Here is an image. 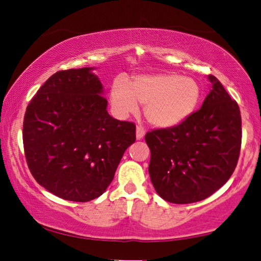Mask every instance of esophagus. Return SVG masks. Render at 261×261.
<instances>
[{"instance_id": "esophagus-1", "label": "esophagus", "mask_w": 261, "mask_h": 261, "mask_svg": "<svg viewBox=\"0 0 261 261\" xmlns=\"http://www.w3.org/2000/svg\"><path fill=\"white\" fill-rule=\"evenodd\" d=\"M144 135H145L144 127H142V126H138V127H136V139H138V140L143 139Z\"/></svg>"}]
</instances>
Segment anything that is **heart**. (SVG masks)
<instances>
[{
	"label": "heart",
	"mask_w": 261,
	"mask_h": 261,
	"mask_svg": "<svg viewBox=\"0 0 261 261\" xmlns=\"http://www.w3.org/2000/svg\"><path fill=\"white\" fill-rule=\"evenodd\" d=\"M202 97V89L190 76L176 73H156L135 76L112 85L110 100L119 117L135 113L145 105V117L158 128H173L193 116Z\"/></svg>",
	"instance_id": "obj_1"
}]
</instances>
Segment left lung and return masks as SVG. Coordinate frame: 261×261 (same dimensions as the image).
<instances>
[{"label": "left lung", "instance_id": "8db88e82", "mask_svg": "<svg viewBox=\"0 0 261 261\" xmlns=\"http://www.w3.org/2000/svg\"><path fill=\"white\" fill-rule=\"evenodd\" d=\"M212 89L202 108L173 128L148 132L149 174L157 194L174 204L207 198L229 180L240 157L239 104L221 82L208 75Z\"/></svg>", "mask_w": 261, "mask_h": 261}]
</instances>
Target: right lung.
Instances as JSON below:
<instances>
[{"mask_svg":"<svg viewBox=\"0 0 261 261\" xmlns=\"http://www.w3.org/2000/svg\"><path fill=\"white\" fill-rule=\"evenodd\" d=\"M93 67L58 71L27 105L22 142L39 185L72 202H89L111 184L123 152L136 140L134 122L107 111Z\"/></svg>","mask_w":261,"mask_h":261,"instance_id":"add662e5","label":"right lung"}]
</instances>
